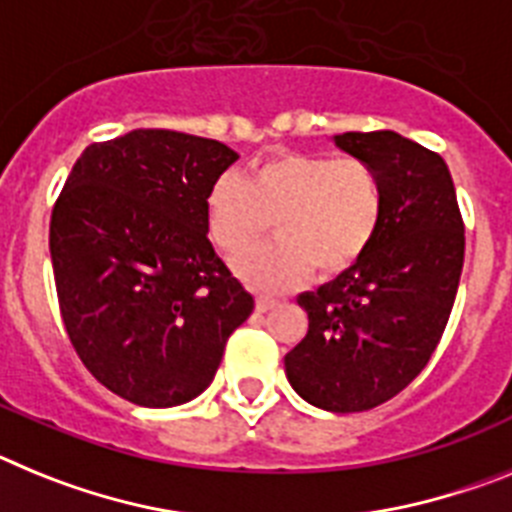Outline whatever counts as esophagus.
Wrapping results in <instances>:
<instances>
[{"mask_svg": "<svg viewBox=\"0 0 512 512\" xmlns=\"http://www.w3.org/2000/svg\"><path fill=\"white\" fill-rule=\"evenodd\" d=\"M275 304H278V299H270V296H257L255 299V309L260 311V314H265L268 309H273Z\"/></svg>", "mask_w": 512, "mask_h": 512, "instance_id": "obj_1", "label": "esophagus"}]
</instances>
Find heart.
<instances>
[{
    "mask_svg": "<svg viewBox=\"0 0 512 512\" xmlns=\"http://www.w3.org/2000/svg\"><path fill=\"white\" fill-rule=\"evenodd\" d=\"M206 231L234 257L273 223L279 242L239 256L231 268L247 286L286 291L317 270L348 273L371 247L384 213V190L371 164L355 157L275 154L237 180L221 175L206 193Z\"/></svg>",
    "mask_w": 512,
    "mask_h": 512,
    "instance_id": "1",
    "label": "heart"
}]
</instances>
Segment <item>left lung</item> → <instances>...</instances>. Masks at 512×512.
<instances>
[{"label": "left lung", "instance_id": "1", "mask_svg": "<svg viewBox=\"0 0 512 512\" xmlns=\"http://www.w3.org/2000/svg\"><path fill=\"white\" fill-rule=\"evenodd\" d=\"M332 144L376 170L384 213L348 273L299 296L309 332L286 353V376L319 410L363 412L428 366L459 291L464 221L435 151L394 131L337 133Z\"/></svg>", "mask_w": 512, "mask_h": 512}]
</instances>
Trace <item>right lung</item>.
<instances>
[{
	"label": "right lung",
	"instance_id": "right-lung-1",
	"mask_svg": "<svg viewBox=\"0 0 512 512\" xmlns=\"http://www.w3.org/2000/svg\"><path fill=\"white\" fill-rule=\"evenodd\" d=\"M239 154L139 128L82 151L51 216L61 317L87 371L141 407L208 389L255 309L206 231V193Z\"/></svg>",
	"mask_w": 512,
	"mask_h": 512
}]
</instances>
